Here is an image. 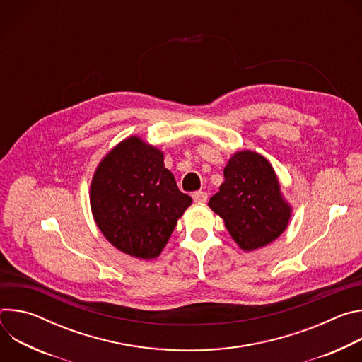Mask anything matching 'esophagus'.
Masks as SVG:
<instances>
[{
  "label": "esophagus",
  "instance_id": "obj_1",
  "mask_svg": "<svg viewBox=\"0 0 362 362\" xmlns=\"http://www.w3.org/2000/svg\"><path fill=\"white\" fill-rule=\"evenodd\" d=\"M192 197L196 203H206V200H208V193H206V192H194L192 194Z\"/></svg>",
  "mask_w": 362,
  "mask_h": 362
}]
</instances>
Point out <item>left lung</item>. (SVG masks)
<instances>
[{
	"label": "left lung",
	"mask_w": 362,
	"mask_h": 362,
	"mask_svg": "<svg viewBox=\"0 0 362 362\" xmlns=\"http://www.w3.org/2000/svg\"><path fill=\"white\" fill-rule=\"evenodd\" d=\"M223 175L209 208L223 219L239 247L250 252L279 238L291 219V206L272 165L256 151H236Z\"/></svg>",
	"instance_id": "obj_1"
}]
</instances>
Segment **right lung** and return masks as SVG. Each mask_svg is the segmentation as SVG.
Wrapping results in <instances>:
<instances>
[{"mask_svg":"<svg viewBox=\"0 0 362 362\" xmlns=\"http://www.w3.org/2000/svg\"><path fill=\"white\" fill-rule=\"evenodd\" d=\"M163 160L159 148L132 136L106 154L91 180L90 204L98 229L115 247L139 259L160 255L192 204Z\"/></svg>","mask_w":362,"mask_h":362,"instance_id":"add662e5","label":"right lung"}]
</instances>
